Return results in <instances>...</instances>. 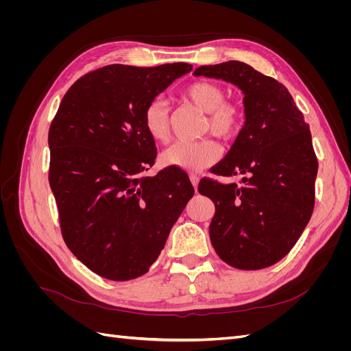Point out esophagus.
Wrapping results in <instances>:
<instances>
[{"mask_svg":"<svg viewBox=\"0 0 351 351\" xmlns=\"http://www.w3.org/2000/svg\"><path fill=\"white\" fill-rule=\"evenodd\" d=\"M190 182H192L195 190L197 192V184H199V177H197V174H190Z\"/></svg>","mask_w":351,"mask_h":351,"instance_id":"obj_1","label":"esophagus"}]
</instances>
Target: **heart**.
Segmentation results:
<instances>
[{
	"label": "heart",
	"instance_id": "obj_1",
	"mask_svg": "<svg viewBox=\"0 0 351 351\" xmlns=\"http://www.w3.org/2000/svg\"><path fill=\"white\" fill-rule=\"evenodd\" d=\"M184 98L206 114L205 130L219 139L236 137L244 124V110L240 104L224 101V90L210 82H196L184 89ZM146 133L155 142H165L168 137V105L164 99H154L143 111ZM221 158V147L210 139L197 142H176L161 154L167 167L186 171H202Z\"/></svg>",
	"mask_w": 351,
	"mask_h": 351
}]
</instances>
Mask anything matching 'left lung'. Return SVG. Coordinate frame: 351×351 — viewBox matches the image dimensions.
I'll return each mask as SVG.
<instances>
[{
  "label": "left lung",
  "instance_id": "8db88e82",
  "mask_svg": "<svg viewBox=\"0 0 351 351\" xmlns=\"http://www.w3.org/2000/svg\"><path fill=\"white\" fill-rule=\"evenodd\" d=\"M195 76L221 79L244 95V121L234 145L204 178L199 193L215 204L209 236L218 256L239 269H262L291 250L315 205L317 159L309 124L284 84L240 61L200 66Z\"/></svg>",
  "mask_w": 351,
  "mask_h": 351
}]
</instances>
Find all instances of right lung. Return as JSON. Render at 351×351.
I'll use <instances>...</instances> for the list:
<instances>
[{"label": "right lung", "instance_id": "right-lung-1", "mask_svg": "<svg viewBox=\"0 0 351 351\" xmlns=\"http://www.w3.org/2000/svg\"><path fill=\"white\" fill-rule=\"evenodd\" d=\"M187 62L158 67L111 64L67 90L49 127V186L61 232L82 263L112 281L149 271L195 189L183 169L154 177L156 146L143 111Z\"/></svg>", "mask_w": 351, "mask_h": 351}]
</instances>
